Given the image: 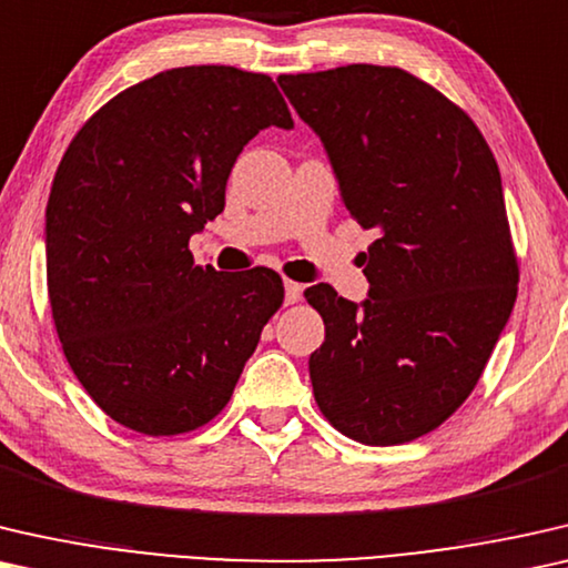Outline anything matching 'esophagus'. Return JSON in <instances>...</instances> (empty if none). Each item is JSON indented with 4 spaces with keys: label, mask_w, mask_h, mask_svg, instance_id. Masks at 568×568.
Returning a JSON list of instances; mask_svg holds the SVG:
<instances>
[{
    "label": "esophagus",
    "mask_w": 568,
    "mask_h": 568,
    "mask_svg": "<svg viewBox=\"0 0 568 568\" xmlns=\"http://www.w3.org/2000/svg\"><path fill=\"white\" fill-rule=\"evenodd\" d=\"M301 295H303V285H301V283L285 281V303H295V301H301Z\"/></svg>",
    "instance_id": "1"
}]
</instances>
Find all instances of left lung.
<instances>
[{
	"label": "left lung",
	"instance_id": "8db88e82",
	"mask_svg": "<svg viewBox=\"0 0 568 568\" xmlns=\"http://www.w3.org/2000/svg\"><path fill=\"white\" fill-rule=\"evenodd\" d=\"M277 82L322 139L349 215L381 234L363 303L306 287L326 329L308 357L316 404L357 443L417 440L466 402L517 298L497 159L458 105L404 69Z\"/></svg>",
	"mask_w": 568,
	"mask_h": 568
}]
</instances>
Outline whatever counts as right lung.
Listing matches in <instances>:
<instances>
[{"mask_svg":"<svg viewBox=\"0 0 568 568\" xmlns=\"http://www.w3.org/2000/svg\"><path fill=\"white\" fill-rule=\"evenodd\" d=\"M270 125L293 118L267 74L182 67L128 87L69 143L45 207L48 298L71 371L118 425L211 422L283 306L275 270L223 275L187 250Z\"/></svg>","mask_w":568,"mask_h":568,"instance_id":"1","label":"right lung"}]
</instances>
